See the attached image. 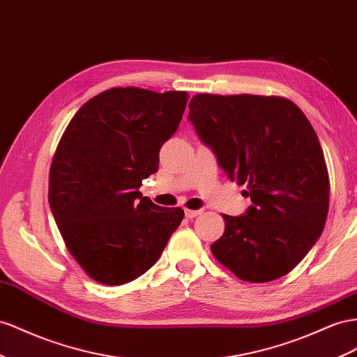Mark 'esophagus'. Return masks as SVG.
I'll use <instances>...</instances> for the list:
<instances>
[{
	"label": "esophagus",
	"instance_id": "esophagus-1",
	"mask_svg": "<svg viewBox=\"0 0 357 357\" xmlns=\"http://www.w3.org/2000/svg\"><path fill=\"white\" fill-rule=\"evenodd\" d=\"M201 211H202V210H189V208H185V215H186V218H189V219H194L195 216L201 215Z\"/></svg>",
	"mask_w": 357,
	"mask_h": 357
}]
</instances>
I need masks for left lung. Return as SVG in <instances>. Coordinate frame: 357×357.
<instances>
[{
	"label": "left lung",
	"mask_w": 357,
	"mask_h": 357,
	"mask_svg": "<svg viewBox=\"0 0 357 357\" xmlns=\"http://www.w3.org/2000/svg\"><path fill=\"white\" fill-rule=\"evenodd\" d=\"M188 120L252 201L243 215H224L211 254L248 282L293 271L321 236L329 210L324 155L305 114L275 96L197 94Z\"/></svg>",
	"instance_id": "8db88e82"
}]
</instances>
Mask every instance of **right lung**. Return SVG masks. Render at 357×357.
<instances>
[{
  "label": "right lung",
  "instance_id": "1",
  "mask_svg": "<svg viewBox=\"0 0 357 357\" xmlns=\"http://www.w3.org/2000/svg\"><path fill=\"white\" fill-rule=\"evenodd\" d=\"M186 91L111 89L85 102L56 147L50 206L67 249L105 285L133 281L155 264L185 211L142 197L159 150L177 130Z\"/></svg>",
  "mask_w": 357,
  "mask_h": 357
}]
</instances>
